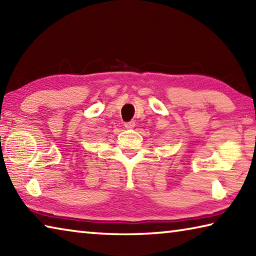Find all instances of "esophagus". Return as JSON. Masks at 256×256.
Wrapping results in <instances>:
<instances>
[{
  "label": "esophagus",
  "instance_id": "obj_1",
  "mask_svg": "<svg viewBox=\"0 0 256 256\" xmlns=\"http://www.w3.org/2000/svg\"><path fill=\"white\" fill-rule=\"evenodd\" d=\"M124 126L126 128H133L136 126V122H134V120H130V122H126L124 124Z\"/></svg>",
  "mask_w": 256,
  "mask_h": 256
}]
</instances>
